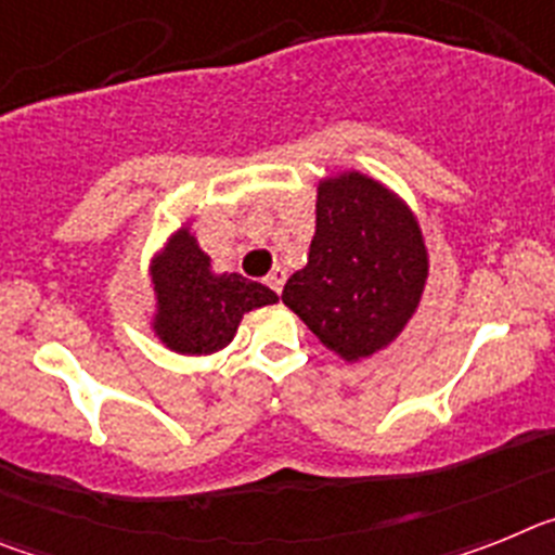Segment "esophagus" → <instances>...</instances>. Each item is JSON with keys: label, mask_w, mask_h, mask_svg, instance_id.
Here are the masks:
<instances>
[{"label": "esophagus", "mask_w": 555, "mask_h": 555, "mask_svg": "<svg viewBox=\"0 0 555 555\" xmlns=\"http://www.w3.org/2000/svg\"><path fill=\"white\" fill-rule=\"evenodd\" d=\"M283 283H286V269H283V267H272V272L267 274V286L272 288V292L281 294Z\"/></svg>", "instance_id": "esophagus-1"}]
</instances>
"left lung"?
Returning <instances> with one entry per match:
<instances>
[{"instance_id": "8db88e82", "label": "left lung", "mask_w": 555, "mask_h": 555, "mask_svg": "<svg viewBox=\"0 0 555 555\" xmlns=\"http://www.w3.org/2000/svg\"><path fill=\"white\" fill-rule=\"evenodd\" d=\"M428 244L397 191L358 169L317 183V233L283 302L347 364L395 345L428 283Z\"/></svg>"}]
</instances>
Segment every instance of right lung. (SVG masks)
<instances>
[{
	"mask_svg": "<svg viewBox=\"0 0 555 555\" xmlns=\"http://www.w3.org/2000/svg\"><path fill=\"white\" fill-rule=\"evenodd\" d=\"M150 331L178 356H214L238 333L244 313L278 302V294L238 272H217L185 219L152 255Z\"/></svg>",
	"mask_w": 555,
	"mask_h": 555,
	"instance_id": "obj_1",
	"label": "right lung"
}]
</instances>
